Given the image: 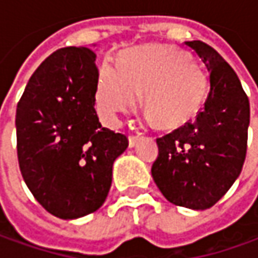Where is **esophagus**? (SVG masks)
I'll return each instance as SVG.
<instances>
[{
	"mask_svg": "<svg viewBox=\"0 0 258 258\" xmlns=\"http://www.w3.org/2000/svg\"><path fill=\"white\" fill-rule=\"evenodd\" d=\"M140 136H130L128 137V147L130 148H133V147L137 146V143L140 141Z\"/></svg>",
	"mask_w": 258,
	"mask_h": 258,
	"instance_id": "esophagus-1",
	"label": "esophagus"
}]
</instances>
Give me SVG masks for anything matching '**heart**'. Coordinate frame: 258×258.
<instances>
[{"label": "heart", "mask_w": 258, "mask_h": 258, "mask_svg": "<svg viewBox=\"0 0 258 258\" xmlns=\"http://www.w3.org/2000/svg\"><path fill=\"white\" fill-rule=\"evenodd\" d=\"M209 80L188 54L170 45H148L121 55L118 68L100 70L95 102L108 124L131 111L143 94L150 120L164 128L180 127L196 117L207 97Z\"/></svg>", "instance_id": "obj_1"}]
</instances>
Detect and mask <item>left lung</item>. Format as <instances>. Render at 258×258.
Here are the masks:
<instances>
[{
  "label": "left lung",
  "mask_w": 258,
  "mask_h": 258,
  "mask_svg": "<svg viewBox=\"0 0 258 258\" xmlns=\"http://www.w3.org/2000/svg\"><path fill=\"white\" fill-rule=\"evenodd\" d=\"M210 73V93L196 120L157 138L151 175L167 200L191 210L213 207L241 173L250 104L234 70L203 41H185Z\"/></svg>",
  "instance_id": "1"
}]
</instances>
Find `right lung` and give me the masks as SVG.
Wrapping results in <instances>:
<instances>
[{
    "mask_svg": "<svg viewBox=\"0 0 258 258\" xmlns=\"http://www.w3.org/2000/svg\"><path fill=\"white\" fill-rule=\"evenodd\" d=\"M95 52L67 47L32 74L17 105V153L24 181L52 216L84 217L101 207L112 164L128 147L104 128L94 108L98 84Z\"/></svg>",
    "mask_w": 258,
    "mask_h": 258,
    "instance_id": "obj_1",
    "label": "right lung"
}]
</instances>
